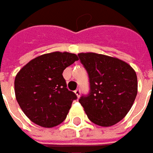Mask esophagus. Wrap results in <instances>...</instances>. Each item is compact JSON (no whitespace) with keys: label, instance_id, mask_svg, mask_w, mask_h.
<instances>
[{"label":"esophagus","instance_id":"obj_1","mask_svg":"<svg viewBox=\"0 0 153 153\" xmlns=\"http://www.w3.org/2000/svg\"><path fill=\"white\" fill-rule=\"evenodd\" d=\"M75 94L76 95V97H80V95H81V91H80V89L76 90V91H75Z\"/></svg>","mask_w":153,"mask_h":153}]
</instances>
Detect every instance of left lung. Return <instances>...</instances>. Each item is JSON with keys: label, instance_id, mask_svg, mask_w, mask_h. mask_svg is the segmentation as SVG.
<instances>
[{"label": "left lung", "instance_id": "left-lung-1", "mask_svg": "<svg viewBox=\"0 0 153 153\" xmlns=\"http://www.w3.org/2000/svg\"><path fill=\"white\" fill-rule=\"evenodd\" d=\"M90 80V92L79 99L89 119L111 126L131 110L137 93L135 71L126 62L96 53H79Z\"/></svg>", "mask_w": 153, "mask_h": 153}]
</instances>
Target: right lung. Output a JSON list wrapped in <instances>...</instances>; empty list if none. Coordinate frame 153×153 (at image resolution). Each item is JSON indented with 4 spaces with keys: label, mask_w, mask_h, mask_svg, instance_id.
<instances>
[{
    "label": "right lung",
    "mask_w": 153,
    "mask_h": 153,
    "mask_svg": "<svg viewBox=\"0 0 153 153\" xmlns=\"http://www.w3.org/2000/svg\"><path fill=\"white\" fill-rule=\"evenodd\" d=\"M77 60L76 54L52 52L36 57L18 72L16 97L33 123L51 128L64 121L77 97L67 89L62 72Z\"/></svg>",
    "instance_id": "right-lung-1"
}]
</instances>
